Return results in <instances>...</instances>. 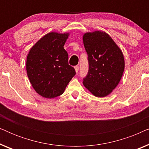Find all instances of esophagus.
<instances>
[{"label": "esophagus", "mask_w": 149, "mask_h": 149, "mask_svg": "<svg viewBox=\"0 0 149 149\" xmlns=\"http://www.w3.org/2000/svg\"><path fill=\"white\" fill-rule=\"evenodd\" d=\"M74 69H75V71H76V72L78 73L79 70V66H74Z\"/></svg>", "instance_id": "1"}]
</instances>
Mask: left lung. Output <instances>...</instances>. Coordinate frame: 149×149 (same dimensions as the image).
I'll use <instances>...</instances> for the list:
<instances>
[{"label": "left lung", "mask_w": 149, "mask_h": 149, "mask_svg": "<svg viewBox=\"0 0 149 149\" xmlns=\"http://www.w3.org/2000/svg\"><path fill=\"white\" fill-rule=\"evenodd\" d=\"M83 39L89 63L83 85L95 96H107L119 84L123 75V53L104 32H87Z\"/></svg>", "instance_id": "1"}]
</instances>
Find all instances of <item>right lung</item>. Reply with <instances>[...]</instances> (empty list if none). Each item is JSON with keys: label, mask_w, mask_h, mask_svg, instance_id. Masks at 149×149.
<instances>
[{"label": "right lung", "mask_w": 149, "mask_h": 149, "mask_svg": "<svg viewBox=\"0 0 149 149\" xmlns=\"http://www.w3.org/2000/svg\"><path fill=\"white\" fill-rule=\"evenodd\" d=\"M68 33L50 32L40 38L30 50L26 70L34 90L46 98L62 95L76 74L68 64V54L64 45Z\"/></svg>", "instance_id": "1"}]
</instances>
